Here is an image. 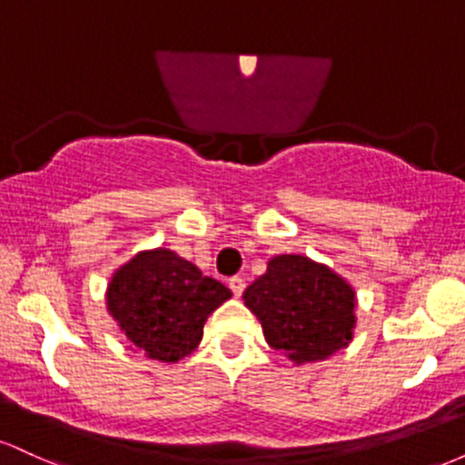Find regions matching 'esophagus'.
<instances>
[{
	"label": "esophagus",
	"mask_w": 465,
	"mask_h": 465,
	"mask_svg": "<svg viewBox=\"0 0 465 465\" xmlns=\"http://www.w3.org/2000/svg\"><path fill=\"white\" fill-rule=\"evenodd\" d=\"M229 288H232L233 295L240 297V295H242V291H244V280L240 275H233L232 280H229Z\"/></svg>",
	"instance_id": "34e87169"
}]
</instances>
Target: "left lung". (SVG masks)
Segmentation results:
<instances>
[{"label":"left lung","instance_id":"obj_1","mask_svg":"<svg viewBox=\"0 0 465 465\" xmlns=\"http://www.w3.org/2000/svg\"><path fill=\"white\" fill-rule=\"evenodd\" d=\"M271 348L295 362L332 356L351 341L356 292L343 277L303 255H275L242 295Z\"/></svg>","mask_w":465,"mask_h":465}]
</instances>
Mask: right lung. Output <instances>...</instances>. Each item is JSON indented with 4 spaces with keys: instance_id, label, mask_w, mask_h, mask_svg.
<instances>
[{
    "instance_id": "add662e5",
    "label": "right lung",
    "mask_w": 465,
    "mask_h": 465,
    "mask_svg": "<svg viewBox=\"0 0 465 465\" xmlns=\"http://www.w3.org/2000/svg\"><path fill=\"white\" fill-rule=\"evenodd\" d=\"M232 297L214 277L170 249L142 251L115 271L106 306L131 350L148 359L177 362L203 339L207 317Z\"/></svg>"
}]
</instances>
